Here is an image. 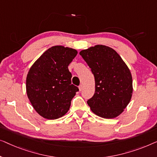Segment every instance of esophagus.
<instances>
[{
  "label": "esophagus",
  "mask_w": 157,
  "mask_h": 157,
  "mask_svg": "<svg viewBox=\"0 0 157 157\" xmlns=\"http://www.w3.org/2000/svg\"><path fill=\"white\" fill-rule=\"evenodd\" d=\"M82 89H83V85H80L79 86V91H82Z\"/></svg>",
  "instance_id": "34e87169"
}]
</instances>
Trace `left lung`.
Masks as SVG:
<instances>
[{
    "mask_svg": "<svg viewBox=\"0 0 157 157\" xmlns=\"http://www.w3.org/2000/svg\"><path fill=\"white\" fill-rule=\"evenodd\" d=\"M94 77L95 91L87 101L92 112L100 117H118L131 100L133 86L131 72L112 48L97 45L79 52Z\"/></svg>",
    "mask_w": 157,
    "mask_h": 157,
    "instance_id": "left-lung-1",
    "label": "left lung"
}]
</instances>
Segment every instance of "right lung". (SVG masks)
<instances>
[{
	"label": "right lung",
	"mask_w": 157,
	"mask_h": 157,
	"mask_svg": "<svg viewBox=\"0 0 157 157\" xmlns=\"http://www.w3.org/2000/svg\"><path fill=\"white\" fill-rule=\"evenodd\" d=\"M78 54L76 50L52 46L44 52L30 68L26 78V92L37 113L48 120L67 113L79 89L71 82L68 65Z\"/></svg>",
	"instance_id": "obj_1"
}]
</instances>
